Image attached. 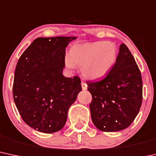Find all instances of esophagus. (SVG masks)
Wrapping results in <instances>:
<instances>
[{
    "label": "esophagus",
    "instance_id": "1",
    "mask_svg": "<svg viewBox=\"0 0 156 156\" xmlns=\"http://www.w3.org/2000/svg\"><path fill=\"white\" fill-rule=\"evenodd\" d=\"M81 87H82V90H87V85L86 83H84V82H81Z\"/></svg>",
    "mask_w": 156,
    "mask_h": 156
}]
</instances>
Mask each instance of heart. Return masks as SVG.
I'll return each mask as SVG.
<instances>
[{
  "label": "heart",
  "instance_id": "b5f03b06",
  "mask_svg": "<svg viewBox=\"0 0 156 156\" xmlns=\"http://www.w3.org/2000/svg\"><path fill=\"white\" fill-rule=\"evenodd\" d=\"M118 49L111 41H95L76 44L70 49L69 56L65 58L68 69L81 66L85 78L97 80L103 78L115 64Z\"/></svg>",
  "mask_w": 156,
  "mask_h": 156
}]
</instances>
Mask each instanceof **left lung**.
Returning <instances> with one entry per match:
<instances>
[{"instance_id":"1","label":"left lung","mask_w":156,"mask_h":156,"mask_svg":"<svg viewBox=\"0 0 156 156\" xmlns=\"http://www.w3.org/2000/svg\"><path fill=\"white\" fill-rule=\"evenodd\" d=\"M92 121L99 130L117 132L133 123L142 103V78L134 57L121 44L116 62L104 79L87 81Z\"/></svg>"}]
</instances>
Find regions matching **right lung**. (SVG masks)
Here are the masks:
<instances>
[{
	"label": "right lung",
	"mask_w": 156,
	"mask_h": 156,
	"mask_svg": "<svg viewBox=\"0 0 156 156\" xmlns=\"http://www.w3.org/2000/svg\"><path fill=\"white\" fill-rule=\"evenodd\" d=\"M76 37H37L18 60L13 97L23 121L44 133L61 130L81 91L78 76L66 78V47Z\"/></svg>",
	"instance_id": "add662e5"
}]
</instances>
